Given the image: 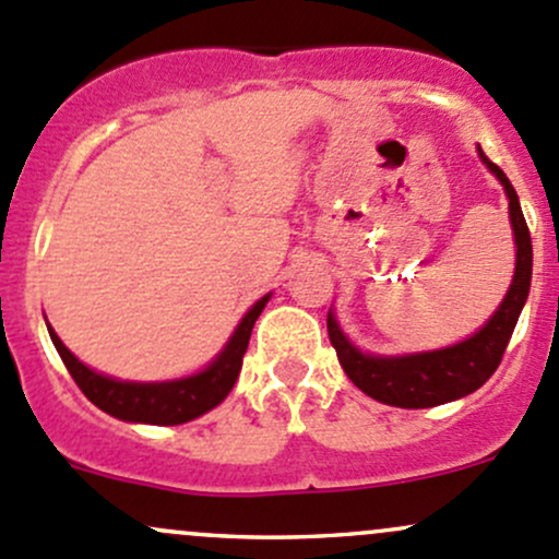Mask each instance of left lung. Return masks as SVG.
I'll list each match as a JSON object with an SVG mask.
<instances>
[{
	"instance_id": "obj_1",
	"label": "left lung",
	"mask_w": 559,
	"mask_h": 559,
	"mask_svg": "<svg viewBox=\"0 0 559 559\" xmlns=\"http://www.w3.org/2000/svg\"><path fill=\"white\" fill-rule=\"evenodd\" d=\"M479 159L488 165V170L493 173L501 181L503 191H507L509 218H512L514 245H518L512 285H509L496 314L472 338L461 341V344L437 352L402 354V357L362 354L357 346L349 344L344 330L335 322L333 311L328 314V335L335 354H338L341 368L352 378L354 386L362 389L368 397L378 402H386V405L394 407H435L442 405V402H453L483 386L501 365L522 306L527 301V290H531L533 245L514 186L503 176L501 167L485 157L483 148H479Z\"/></svg>"
}]
</instances>
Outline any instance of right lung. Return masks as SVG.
I'll return each mask as SVG.
<instances>
[{"label": "right lung", "mask_w": 559, "mask_h": 559, "mask_svg": "<svg viewBox=\"0 0 559 559\" xmlns=\"http://www.w3.org/2000/svg\"><path fill=\"white\" fill-rule=\"evenodd\" d=\"M266 301L269 296H263L261 301L250 306L248 314L242 317V322L234 330L229 344L224 346V352L202 373L178 378V381L135 383L100 376L66 349L63 341L56 335V330H50V338L56 344L58 354H61L66 370H69L76 386L82 389V394L93 405H98L100 411L119 418V421L176 426L191 421V418H200L202 413L213 411L215 405H221L226 400V394L237 383L239 370H242V357L248 352L250 333H253L258 314H261Z\"/></svg>", "instance_id": "obj_1"}]
</instances>
